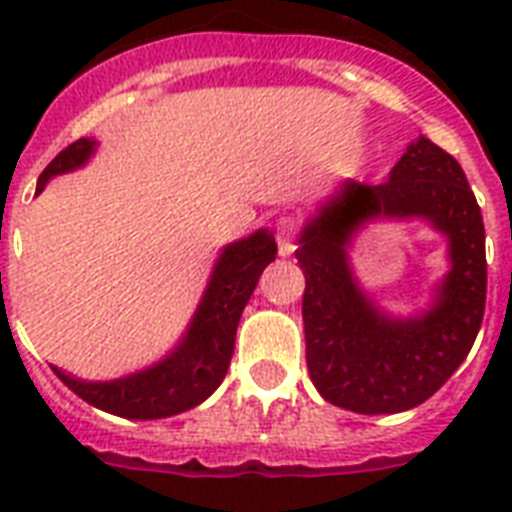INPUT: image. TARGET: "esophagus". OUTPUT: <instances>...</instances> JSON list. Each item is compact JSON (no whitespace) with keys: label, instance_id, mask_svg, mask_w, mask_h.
I'll list each match as a JSON object with an SVG mask.
<instances>
[{"label":"esophagus","instance_id":"esophagus-1","mask_svg":"<svg viewBox=\"0 0 512 512\" xmlns=\"http://www.w3.org/2000/svg\"><path fill=\"white\" fill-rule=\"evenodd\" d=\"M276 241H279L281 257H289L295 252V223L292 220H281L279 231H276Z\"/></svg>","mask_w":512,"mask_h":512}]
</instances>
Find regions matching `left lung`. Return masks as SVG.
Here are the masks:
<instances>
[{
	"instance_id": "left-lung-1",
	"label": "left lung",
	"mask_w": 512,
	"mask_h": 512,
	"mask_svg": "<svg viewBox=\"0 0 512 512\" xmlns=\"http://www.w3.org/2000/svg\"><path fill=\"white\" fill-rule=\"evenodd\" d=\"M377 216H422L450 239L453 268L420 317L380 312L352 279L347 244ZM297 244L305 358L329 404L358 414L406 412L428 401L465 361L484 321L486 233L468 177L444 148L420 138L385 183L345 180L305 223Z\"/></svg>"
}]
</instances>
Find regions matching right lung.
<instances>
[{"instance_id": "right-lung-1", "label": "right lung", "mask_w": 512, "mask_h": 512, "mask_svg": "<svg viewBox=\"0 0 512 512\" xmlns=\"http://www.w3.org/2000/svg\"><path fill=\"white\" fill-rule=\"evenodd\" d=\"M95 146V140L79 138L63 148L39 175L36 193L42 191L50 177L82 167ZM276 252V239L268 228L228 244L217 257L191 327L180 345L159 364L111 382L79 380L60 369H55V374L87 404L127 420H162L199 406L223 382L231 366L241 311L255 292L265 265L276 260Z\"/></svg>"}]
</instances>
